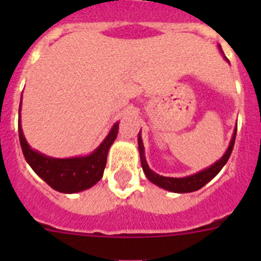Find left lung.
<instances>
[{"label":"left lung","instance_id":"left-lung-1","mask_svg":"<svg viewBox=\"0 0 261 261\" xmlns=\"http://www.w3.org/2000/svg\"><path fill=\"white\" fill-rule=\"evenodd\" d=\"M220 50L222 52L221 47H220ZM226 61L229 62V60L226 59ZM235 136H237V128H235L234 135H232L231 141H230V145L229 147H227L226 153L223 154L222 158L218 159V161H217L214 165H212L211 167L205 168V170L197 172V174L190 175V176H186V177H167V176H162V175L155 174V172L151 171L150 168H149L146 159H145L144 144H142L141 136H140V133H138V150H140V158H141L142 170H144L145 175H146V177L151 181V183L161 187V188H163V190L170 191V192H176V193L195 192V191L202 188V187L208 183V181H211L212 179H213V177L216 176L221 170H222V167L226 165V162L229 161L230 155H231L232 147H234Z\"/></svg>","mask_w":261,"mask_h":261}]
</instances>
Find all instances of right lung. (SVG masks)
<instances>
[{"instance_id": "right-lung-1", "label": "right lung", "mask_w": 261, "mask_h": 261, "mask_svg": "<svg viewBox=\"0 0 261 261\" xmlns=\"http://www.w3.org/2000/svg\"><path fill=\"white\" fill-rule=\"evenodd\" d=\"M22 105V99H20ZM18 132L23 155L27 163L39 176L53 190L62 193H75L89 190L103 176L107 154L119 132V123H115L107 137L90 155L74 158H50L36 150H32L23 136L20 126V108Z\"/></svg>"}]
</instances>
